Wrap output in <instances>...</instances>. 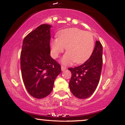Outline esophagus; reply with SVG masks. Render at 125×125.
<instances>
[{"label":"esophagus","mask_w":125,"mask_h":125,"mask_svg":"<svg viewBox=\"0 0 125 125\" xmlns=\"http://www.w3.org/2000/svg\"><path fill=\"white\" fill-rule=\"evenodd\" d=\"M61 69H62V71H64L66 69V67L64 66H61Z\"/></svg>","instance_id":"34e87169"}]
</instances>
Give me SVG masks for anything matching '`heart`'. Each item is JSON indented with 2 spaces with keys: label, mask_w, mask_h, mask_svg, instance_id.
<instances>
[{
  "label": "heart",
  "mask_w": 125,
  "mask_h": 125,
  "mask_svg": "<svg viewBox=\"0 0 125 125\" xmlns=\"http://www.w3.org/2000/svg\"><path fill=\"white\" fill-rule=\"evenodd\" d=\"M66 48L67 53L62 58L63 64H70L73 62L81 63L87 61L92 53L94 47V37L91 33L85 32L77 28L62 30L58 33V38L51 42V55L58 58Z\"/></svg>",
  "instance_id": "heart-1"
}]
</instances>
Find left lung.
<instances>
[{
  "mask_svg": "<svg viewBox=\"0 0 125 125\" xmlns=\"http://www.w3.org/2000/svg\"><path fill=\"white\" fill-rule=\"evenodd\" d=\"M103 66V46L99 41L91 56L82 65L68 69L72 73L69 87L72 94L80 99L90 97L100 82Z\"/></svg>",
  "mask_w": 125,
  "mask_h": 125,
  "instance_id": "left-lung-1",
  "label": "left lung"
}]
</instances>
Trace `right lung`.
I'll return each mask as SVG.
<instances>
[{"label":"right lung","instance_id":"1","mask_svg":"<svg viewBox=\"0 0 125 125\" xmlns=\"http://www.w3.org/2000/svg\"><path fill=\"white\" fill-rule=\"evenodd\" d=\"M51 25L42 24L26 35L20 55L22 79L28 93L40 99L52 91L61 66L51 58Z\"/></svg>","mask_w":125,"mask_h":125}]
</instances>
